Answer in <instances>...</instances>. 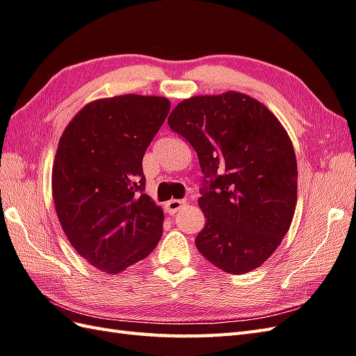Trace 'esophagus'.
Listing matches in <instances>:
<instances>
[{"label": "esophagus", "mask_w": 356, "mask_h": 356, "mask_svg": "<svg viewBox=\"0 0 356 356\" xmlns=\"http://www.w3.org/2000/svg\"><path fill=\"white\" fill-rule=\"evenodd\" d=\"M185 204H186V200L172 198V200H170V202L167 203V209H168V212L172 215V213H176L177 211H180V209L184 207Z\"/></svg>", "instance_id": "34e87169"}]
</instances>
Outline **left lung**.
Returning <instances> with one entry per match:
<instances>
[{"instance_id":"obj_1","label":"left lung","mask_w":356,"mask_h":356,"mask_svg":"<svg viewBox=\"0 0 356 356\" xmlns=\"http://www.w3.org/2000/svg\"><path fill=\"white\" fill-rule=\"evenodd\" d=\"M168 126L193 145L207 186L197 250L224 272L261 266L290 229L298 198L293 144L269 109L227 91L180 102Z\"/></svg>"}]
</instances>
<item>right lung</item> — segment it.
<instances>
[{
	"label": "right lung",
	"instance_id": "obj_1",
	"mask_svg": "<svg viewBox=\"0 0 356 356\" xmlns=\"http://www.w3.org/2000/svg\"><path fill=\"white\" fill-rule=\"evenodd\" d=\"M170 106L161 96L97 99L58 141L52 167L58 221L79 256L106 273L147 257L162 236V209L143 193V156Z\"/></svg>",
	"mask_w": 356,
	"mask_h": 356
}]
</instances>
